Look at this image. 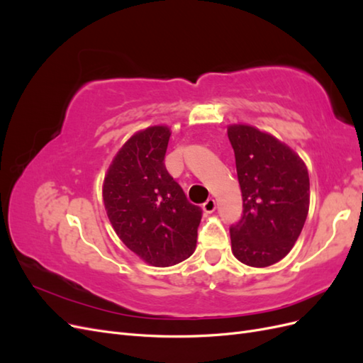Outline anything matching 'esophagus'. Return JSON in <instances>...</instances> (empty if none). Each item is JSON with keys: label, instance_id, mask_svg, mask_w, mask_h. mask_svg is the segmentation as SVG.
<instances>
[{"label": "esophagus", "instance_id": "obj_1", "mask_svg": "<svg viewBox=\"0 0 363 363\" xmlns=\"http://www.w3.org/2000/svg\"><path fill=\"white\" fill-rule=\"evenodd\" d=\"M216 208V201L213 200V199H208L204 204H203V211L206 212V213H212L213 211Z\"/></svg>", "mask_w": 363, "mask_h": 363}]
</instances>
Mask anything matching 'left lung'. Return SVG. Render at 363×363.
<instances>
[{"instance_id":"8db88e82","label":"left lung","mask_w":363,"mask_h":363,"mask_svg":"<svg viewBox=\"0 0 363 363\" xmlns=\"http://www.w3.org/2000/svg\"><path fill=\"white\" fill-rule=\"evenodd\" d=\"M242 191L240 221L230 227L235 257L265 268L281 260L298 239L309 212V172L281 140L245 124L228 125Z\"/></svg>"}]
</instances>
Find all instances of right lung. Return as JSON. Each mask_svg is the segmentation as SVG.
Segmentation results:
<instances>
[{
	"label": "right lung",
	"instance_id": "obj_1",
	"mask_svg": "<svg viewBox=\"0 0 363 363\" xmlns=\"http://www.w3.org/2000/svg\"><path fill=\"white\" fill-rule=\"evenodd\" d=\"M171 130L152 125L121 147L103 183V200L119 239L152 267H172L196 247L201 208L164 168Z\"/></svg>",
	"mask_w": 363,
	"mask_h": 363
}]
</instances>
